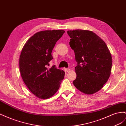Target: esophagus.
<instances>
[{
    "mask_svg": "<svg viewBox=\"0 0 126 126\" xmlns=\"http://www.w3.org/2000/svg\"><path fill=\"white\" fill-rule=\"evenodd\" d=\"M64 70L65 72H68V71H70V69H69V68H64Z\"/></svg>",
    "mask_w": 126,
    "mask_h": 126,
    "instance_id": "obj_1",
    "label": "esophagus"
}]
</instances>
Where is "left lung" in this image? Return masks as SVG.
<instances>
[{
	"label": "left lung",
	"instance_id": "1",
	"mask_svg": "<svg viewBox=\"0 0 126 126\" xmlns=\"http://www.w3.org/2000/svg\"><path fill=\"white\" fill-rule=\"evenodd\" d=\"M67 33L77 63L74 85L85 94L96 93L101 89L111 74L112 60L107 46L90 30H68Z\"/></svg>",
	"mask_w": 126,
	"mask_h": 126
}]
</instances>
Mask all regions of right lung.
Wrapping results in <instances>:
<instances>
[{"label":"right lung","instance_id":"add662e5","mask_svg":"<svg viewBox=\"0 0 126 126\" xmlns=\"http://www.w3.org/2000/svg\"><path fill=\"white\" fill-rule=\"evenodd\" d=\"M65 31L44 30L27 41L19 58V69L27 87L38 98L46 99L56 94L64 78V71L55 66L47 68L52 59L51 52Z\"/></svg>","mask_w":126,"mask_h":126}]
</instances>
